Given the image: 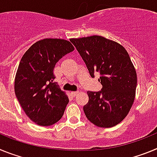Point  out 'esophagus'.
Wrapping results in <instances>:
<instances>
[{
	"instance_id": "esophagus-1",
	"label": "esophagus",
	"mask_w": 157,
	"mask_h": 157,
	"mask_svg": "<svg viewBox=\"0 0 157 157\" xmlns=\"http://www.w3.org/2000/svg\"><path fill=\"white\" fill-rule=\"evenodd\" d=\"M78 93H79L78 91H73V92H71V95L73 96V97H75Z\"/></svg>"
}]
</instances>
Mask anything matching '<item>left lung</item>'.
Masks as SVG:
<instances>
[{
    "label": "left lung",
    "mask_w": 157,
    "mask_h": 157,
    "mask_svg": "<svg viewBox=\"0 0 157 157\" xmlns=\"http://www.w3.org/2000/svg\"><path fill=\"white\" fill-rule=\"evenodd\" d=\"M85 62L91 77L99 72L102 89L88 91L83 107L86 118L94 125L109 128L127 116L134 98L137 74L130 56L119 43L98 35L71 38Z\"/></svg>",
    "instance_id": "obj_1"
}]
</instances>
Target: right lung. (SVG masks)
Wrapping results in <instances>:
<instances>
[{
  "instance_id": "obj_1",
  "label": "right lung",
  "mask_w": 157,
  "mask_h": 157,
  "mask_svg": "<svg viewBox=\"0 0 157 157\" xmlns=\"http://www.w3.org/2000/svg\"><path fill=\"white\" fill-rule=\"evenodd\" d=\"M74 49L67 40L45 38L32 45L19 62L15 93L26 115L37 125H52L63 116L69 99L53 82V70Z\"/></svg>"
}]
</instances>
